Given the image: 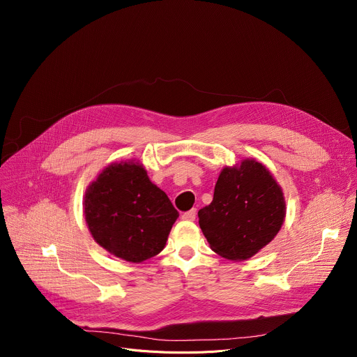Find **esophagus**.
<instances>
[{
	"label": "esophagus",
	"mask_w": 357,
	"mask_h": 357,
	"mask_svg": "<svg viewBox=\"0 0 357 357\" xmlns=\"http://www.w3.org/2000/svg\"><path fill=\"white\" fill-rule=\"evenodd\" d=\"M183 220H195L196 219V209H190L189 212H185L182 215Z\"/></svg>",
	"instance_id": "obj_1"
}]
</instances>
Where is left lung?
I'll list each match as a JSON object with an SVG mask.
<instances>
[{"label":"left lung","instance_id":"obj_1","mask_svg":"<svg viewBox=\"0 0 357 357\" xmlns=\"http://www.w3.org/2000/svg\"><path fill=\"white\" fill-rule=\"evenodd\" d=\"M211 248L229 260H247L267 245L285 218L282 190L260 162L225 168L209 206L197 212Z\"/></svg>","mask_w":357,"mask_h":357}]
</instances>
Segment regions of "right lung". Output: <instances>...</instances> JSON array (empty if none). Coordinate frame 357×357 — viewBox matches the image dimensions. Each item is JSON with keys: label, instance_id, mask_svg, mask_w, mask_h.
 I'll use <instances>...</instances> for the list:
<instances>
[{"label": "right lung", "instance_id": "1", "mask_svg": "<svg viewBox=\"0 0 357 357\" xmlns=\"http://www.w3.org/2000/svg\"><path fill=\"white\" fill-rule=\"evenodd\" d=\"M178 216L167 193L134 162L107 167L84 197V218L93 238L130 263L161 252Z\"/></svg>", "mask_w": 357, "mask_h": 357}]
</instances>
